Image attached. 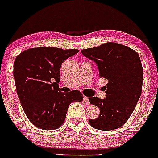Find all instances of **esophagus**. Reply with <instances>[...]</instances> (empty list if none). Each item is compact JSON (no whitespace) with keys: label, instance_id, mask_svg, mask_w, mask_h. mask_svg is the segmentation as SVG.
I'll use <instances>...</instances> for the list:
<instances>
[{"label":"esophagus","instance_id":"1","mask_svg":"<svg viewBox=\"0 0 158 158\" xmlns=\"http://www.w3.org/2000/svg\"><path fill=\"white\" fill-rule=\"evenodd\" d=\"M83 102H85V104H87V105H89V98L87 97V96H84V97H83Z\"/></svg>","mask_w":158,"mask_h":158}]
</instances>
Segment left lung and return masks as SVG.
<instances>
[{
	"instance_id": "left-lung-1",
	"label": "left lung",
	"mask_w": 158,
	"mask_h": 158,
	"mask_svg": "<svg viewBox=\"0 0 158 158\" xmlns=\"http://www.w3.org/2000/svg\"><path fill=\"white\" fill-rule=\"evenodd\" d=\"M83 56L94 61L99 78L108 80L104 86L106 97L89 98L99 109V116L89 120L93 128L112 131L121 127L130 118L141 95L143 69L139 55L130 47L106 42L82 50Z\"/></svg>"
}]
</instances>
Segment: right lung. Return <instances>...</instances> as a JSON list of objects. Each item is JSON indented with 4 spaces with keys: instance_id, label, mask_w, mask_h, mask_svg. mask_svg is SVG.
<instances>
[{
    "instance_id": "1",
    "label": "right lung",
    "mask_w": 158,
    "mask_h": 158,
    "mask_svg": "<svg viewBox=\"0 0 158 158\" xmlns=\"http://www.w3.org/2000/svg\"><path fill=\"white\" fill-rule=\"evenodd\" d=\"M78 49L36 47L20 53L14 63L17 93L29 121L45 131L56 130L64 123L69 106L83 99L82 93L59 91L60 68Z\"/></svg>"
}]
</instances>
